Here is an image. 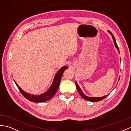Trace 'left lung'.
<instances>
[{
	"mask_svg": "<svg viewBox=\"0 0 131 131\" xmlns=\"http://www.w3.org/2000/svg\"><path fill=\"white\" fill-rule=\"evenodd\" d=\"M108 32H109V33L111 34V36H112L113 39V41H114V45H115V46H116V48L117 49V50H119L118 47V46H117V43H116V39H115V38H114V36L113 35V34L110 31H108ZM119 78H120V77L119 78L118 81H119ZM75 85H76L77 89V90H78V92H79V94H80V95H81V97H82L83 98H84L85 100H87V101H90V102H98V101H101V100H103V99H104L105 98H106V97L107 96V95H105V96L102 97H87V96H86V95H85L83 93L82 91L81 90V88H79V87L78 86V84L76 82H75Z\"/></svg>",
	"mask_w": 131,
	"mask_h": 131,
	"instance_id": "8db88e82",
	"label": "left lung"
}]
</instances>
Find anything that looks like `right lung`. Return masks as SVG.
Wrapping results in <instances>:
<instances>
[{
	"mask_svg": "<svg viewBox=\"0 0 131 131\" xmlns=\"http://www.w3.org/2000/svg\"><path fill=\"white\" fill-rule=\"evenodd\" d=\"M67 67L64 66L60 68L58 72H57L56 74L54 79V81L52 85L50 86L49 89L48 90L46 93H44L40 95H33L29 94L28 93L23 91L20 88L19 86L17 83L15 82L14 81V82L15 84L17 85V87L18 88L19 90L20 91L21 93L23 94V96L27 98L28 100L30 101L31 102H36V103H39V102H46L47 101H49L50 99L52 98L54 95L57 91H58L59 88V86L60 81H61L62 77L63 75V74L64 72L66 69H67Z\"/></svg>",
	"mask_w": 131,
	"mask_h": 131,
	"instance_id": "add662e5",
	"label": "right lung"
}]
</instances>
